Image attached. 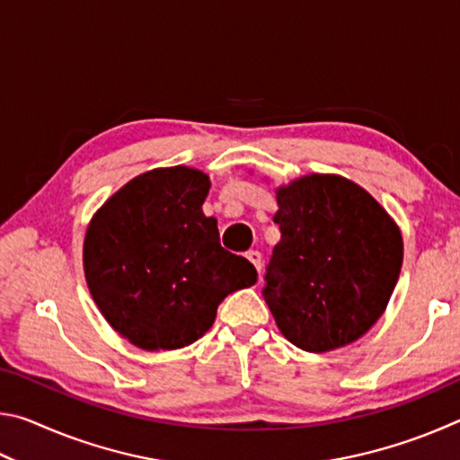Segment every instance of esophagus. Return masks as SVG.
<instances>
[{"instance_id": "esophagus-1", "label": "esophagus", "mask_w": 460, "mask_h": 460, "mask_svg": "<svg viewBox=\"0 0 460 460\" xmlns=\"http://www.w3.org/2000/svg\"><path fill=\"white\" fill-rule=\"evenodd\" d=\"M245 258L253 263L255 270H258V274H261V253L258 252V249H252V252H247Z\"/></svg>"}]
</instances>
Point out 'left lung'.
Returning <instances> with one entry per match:
<instances>
[{
    "mask_svg": "<svg viewBox=\"0 0 460 460\" xmlns=\"http://www.w3.org/2000/svg\"><path fill=\"white\" fill-rule=\"evenodd\" d=\"M278 207L279 243L261 290L278 329L310 353L363 337L398 284V225L361 186L332 174L282 186Z\"/></svg>",
    "mask_w": 460,
    "mask_h": 460,
    "instance_id": "8db88e82",
    "label": "left lung"
}]
</instances>
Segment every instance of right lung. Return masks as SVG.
I'll return each mask as SVG.
<instances>
[{"instance_id": "add662e5", "label": "right lung", "mask_w": 460, "mask_h": 460, "mask_svg": "<svg viewBox=\"0 0 460 460\" xmlns=\"http://www.w3.org/2000/svg\"><path fill=\"white\" fill-rule=\"evenodd\" d=\"M208 176L174 166L150 170L109 199L84 235L93 300L131 345L170 351L211 329L225 296L258 282V271L221 247L202 215Z\"/></svg>"}]
</instances>
